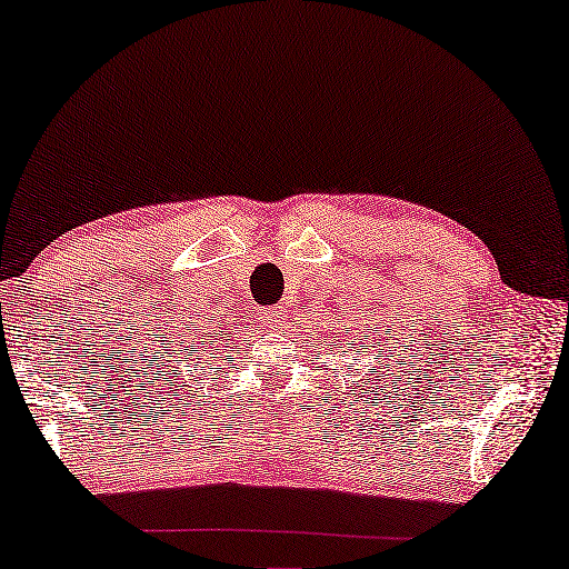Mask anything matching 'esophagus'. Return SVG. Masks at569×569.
I'll list each match as a JSON object with an SVG mask.
<instances>
[{
	"instance_id": "1",
	"label": "esophagus",
	"mask_w": 569,
	"mask_h": 569,
	"mask_svg": "<svg viewBox=\"0 0 569 569\" xmlns=\"http://www.w3.org/2000/svg\"><path fill=\"white\" fill-rule=\"evenodd\" d=\"M262 320L267 322V328H279L284 322V310L282 307H264Z\"/></svg>"
}]
</instances>
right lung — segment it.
Wrapping results in <instances>:
<instances>
[{"label": "right lung", "instance_id": "obj_1", "mask_svg": "<svg viewBox=\"0 0 569 569\" xmlns=\"http://www.w3.org/2000/svg\"><path fill=\"white\" fill-rule=\"evenodd\" d=\"M217 340H219V335H209V332H207V335H201V338H199V340H191V342H189V346H186V342H183V352H179V356H176V358H181V356L186 358V350H193V356H191V360H199V358H197V350H199V348H203V350H207V348L211 346V342H217ZM189 366H191V362H189ZM189 366H183V368H189ZM173 368H176V366H173ZM169 376H171V372H169ZM173 378H176V380H179V378H181V372H176V376H173Z\"/></svg>", "mask_w": 569, "mask_h": 569}]
</instances>
